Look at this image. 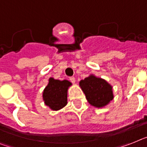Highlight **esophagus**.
Segmentation results:
<instances>
[{
	"instance_id": "obj_1",
	"label": "esophagus",
	"mask_w": 147,
	"mask_h": 147,
	"mask_svg": "<svg viewBox=\"0 0 147 147\" xmlns=\"http://www.w3.org/2000/svg\"><path fill=\"white\" fill-rule=\"evenodd\" d=\"M69 79H70V81H71L72 83H75V82H76V80H75V78L74 77V76H71V77H70Z\"/></svg>"
}]
</instances>
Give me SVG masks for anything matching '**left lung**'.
I'll use <instances>...</instances> for the list:
<instances>
[{
	"instance_id": "obj_1",
	"label": "left lung",
	"mask_w": 147,
	"mask_h": 147,
	"mask_svg": "<svg viewBox=\"0 0 147 147\" xmlns=\"http://www.w3.org/2000/svg\"><path fill=\"white\" fill-rule=\"evenodd\" d=\"M88 102L98 108L104 107L113 99V87L105 80L90 75L80 82Z\"/></svg>"
}]
</instances>
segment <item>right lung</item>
I'll use <instances>...</instances> for the list:
<instances>
[{
    "instance_id": "right-lung-1",
    "label": "right lung",
    "mask_w": 147,
    "mask_h": 147,
    "mask_svg": "<svg viewBox=\"0 0 147 147\" xmlns=\"http://www.w3.org/2000/svg\"><path fill=\"white\" fill-rule=\"evenodd\" d=\"M72 83L68 80H59L50 77L49 83L44 88L43 99L51 110H59L67 104V90Z\"/></svg>"
}]
</instances>
